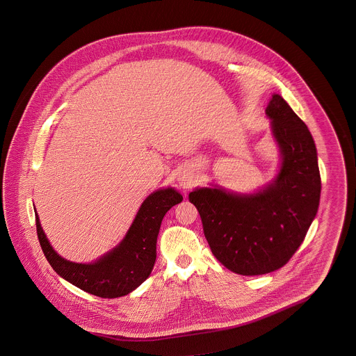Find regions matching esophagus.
I'll use <instances>...</instances> for the list:
<instances>
[{
    "mask_svg": "<svg viewBox=\"0 0 356 356\" xmlns=\"http://www.w3.org/2000/svg\"><path fill=\"white\" fill-rule=\"evenodd\" d=\"M179 183H180V186H183V188H188V186H191V177H188L186 175H180L179 176Z\"/></svg>",
    "mask_w": 356,
    "mask_h": 356,
    "instance_id": "obj_1",
    "label": "esophagus"
}]
</instances>
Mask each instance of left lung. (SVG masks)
<instances>
[{"mask_svg": "<svg viewBox=\"0 0 356 356\" xmlns=\"http://www.w3.org/2000/svg\"><path fill=\"white\" fill-rule=\"evenodd\" d=\"M282 153L271 184L254 195L221 188L189 193L213 256L229 271L254 276L286 266L303 243L321 200V173L307 125L279 95L266 109Z\"/></svg>", "mask_w": 356, "mask_h": 356, "instance_id": "obj_1", "label": "left lung"}]
</instances>
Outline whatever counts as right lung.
<instances>
[{"instance_id": "1", "label": "right lung", "mask_w": 356, "mask_h": 356, "mask_svg": "<svg viewBox=\"0 0 356 356\" xmlns=\"http://www.w3.org/2000/svg\"><path fill=\"white\" fill-rule=\"evenodd\" d=\"M183 196L172 189L151 193L141 204L127 236L113 251L95 263H73L56 254L35 213L37 236L51 268L88 293L113 299L128 295L151 275L156 260V241L163 218Z\"/></svg>"}]
</instances>
